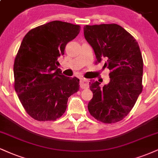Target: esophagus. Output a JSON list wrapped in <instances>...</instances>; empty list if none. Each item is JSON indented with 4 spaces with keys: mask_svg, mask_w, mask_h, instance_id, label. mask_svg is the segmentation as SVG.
<instances>
[{
    "mask_svg": "<svg viewBox=\"0 0 158 158\" xmlns=\"http://www.w3.org/2000/svg\"><path fill=\"white\" fill-rule=\"evenodd\" d=\"M80 87L81 89H87L89 87V80L85 78L80 79Z\"/></svg>",
    "mask_w": 158,
    "mask_h": 158,
    "instance_id": "1",
    "label": "esophagus"
}]
</instances>
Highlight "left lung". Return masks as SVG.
I'll use <instances>...</instances> for the list:
<instances>
[{
    "label": "left lung",
    "instance_id": "1",
    "mask_svg": "<svg viewBox=\"0 0 158 158\" xmlns=\"http://www.w3.org/2000/svg\"><path fill=\"white\" fill-rule=\"evenodd\" d=\"M86 40L94 48L96 62L105 60L110 81L101 87L90 82L93 98L87 105L90 114L104 123L118 122L133 108L142 92L143 58L138 42L118 24L84 26Z\"/></svg>",
    "mask_w": 158,
    "mask_h": 158
}]
</instances>
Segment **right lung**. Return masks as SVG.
Returning a JSON list of instances; mask_svg holds the SVG:
<instances>
[{
    "label": "right lung",
    "instance_id": "right-lung-1",
    "mask_svg": "<svg viewBox=\"0 0 158 158\" xmlns=\"http://www.w3.org/2000/svg\"><path fill=\"white\" fill-rule=\"evenodd\" d=\"M80 26L55 20L26 34L15 56L14 86L24 110L39 121H56L63 115L68 99L79 90V79L67 77L57 59Z\"/></svg>",
    "mask_w": 158,
    "mask_h": 158
}]
</instances>
